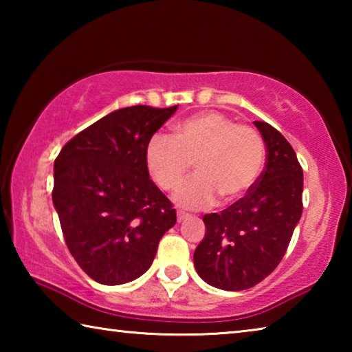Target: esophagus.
<instances>
[{
    "instance_id": "1",
    "label": "esophagus",
    "mask_w": 352,
    "mask_h": 352,
    "mask_svg": "<svg viewBox=\"0 0 352 352\" xmlns=\"http://www.w3.org/2000/svg\"><path fill=\"white\" fill-rule=\"evenodd\" d=\"M189 217V214L183 212V211H177V220L178 222H183V220H186Z\"/></svg>"
}]
</instances>
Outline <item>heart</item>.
<instances>
[{"instance_id": "obj_1", "label": "heart", "mask_w": 352, "mask_h": 352, "mask_svg": "<svg viewBox=\"0 0 352 352\" xmlns=\"http://www.w3.org/2000/svg\"><path fill=\"white\" fill-rule=\"evenodd\" d=\"M264 160L258 132L219 111L184 119L175 127V138L157 133L146 148L147 169L164 190L180 186L194 162L197 174L174 195L184 210H205L219 197L223 204L242 199L258 182Z\"/></svg>"}]
</instances>
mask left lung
<instances>
[{"label":"left lung","mask_w":352,"mask_h":352,"mask_svg":"<svg viewBox=\"0 0 352 352\" xmlns=\"http://www.w3.org/2000/svg\"><path fill=\"white\" fill-rule=\"evenodd\" d=\"M267 147L254 186L220 214H205L206 233L194 252L199 276L212 287H253L276 269L302 212V169L289 141L254 121Z\"/></svg>","instance_id":"8db88e82"}]
</instances>
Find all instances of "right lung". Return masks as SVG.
<instances>
[{"instance_id":"obj_1","label":"right lung","mask_w":352,"mask_h":352,"mask_svg":"<svg viewBox=\"0 0 352 352\" xmlns=\"http://www.w3.org/2000/svg\"><path fill=\"white\" fill-rule=\"evenodd\" d=\"M175 111L177 105L115 110L77 133L56 158L52 204L65 242L99 284H126L146 273L160 239L177 222L146 163L148 141Z\"/></svg>"}]
</instances>
